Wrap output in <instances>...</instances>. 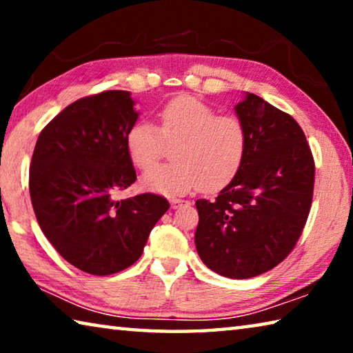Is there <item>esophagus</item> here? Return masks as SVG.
<instances>
[{"label": "esophagus", "instance_id": "1", "mask_svg": "<svg viewBox=\"0 0 353 353\" xmlns=\"http://www.w3.org/2000/svg\"><path fill=\"white\" fill-rule=\"evenodd\" d=\"M170 202H171V207H172V208H179V207H182V205H185V204H188V201L176 199V198H172Z\"/></svg>", "mask_w": 353, "mask_h": 353}]
</instances>
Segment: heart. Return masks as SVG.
Returning a JSON list of instances; mask_svg holds the SVG:
<instances>
[{
	"mask_svg": "<svg viewBox=\"0 0 353 353\" xmlns=\"http://www.w3.org/2000/svg\"><path fill=\"white\" fill-rule=\"evenodd\" d=\"M159 129L148 121L135 123L126 135V148L139 170H148L175 146L174 164L156 167L141 177L154 193L177 196L201 187L214 191L234 181L248 149V130L234 115L218 112L190 94L170 99L159 112Z\"/></svg>",
	"mask_w": 353,
	"mask_h": 353,
	"instance_id": "obj_1",
	"label": "heart"
}]
</instances>
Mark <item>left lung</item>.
<instances>
[{"mask_svg":"<svg viewBox=\"0 0 353 353\" xmlns=\"http://www.w3.org/2000/svg\"><path fill=\"white\" fill-rule=\"evenodd\" d=\"M235 112L248 130L246 157L216 199L196 201L194 243L208 270L249 279L272 270L296 246L312 207L314 160L288 113L254 93Z\"/></svg>","mask_w":353,"mask_h":353,"instance_id":"8db88e82","label":"left lung"}]
</instances>
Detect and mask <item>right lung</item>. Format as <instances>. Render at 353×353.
<instances>
[{"label":"right lung","instance_id":"1","mask_svg":"<svg viewBox=\"0 0 353 353\" xmlns=\"http://www.w3.org/2000/svg\"><path fill=\"white\" fill-rule=\"evenodd\" d=\"M134 105L124 90L77 99L46 124L32 154L29 193L40 229L65 260L93 276L134 265L170 208L152 193L112 198L137 179L126 148L139 118Z\"/></svg>","mask_w":353,"mask_h":353}]
</instances>
